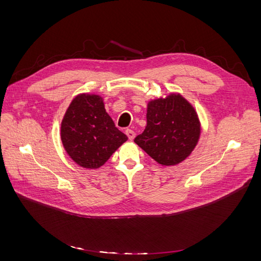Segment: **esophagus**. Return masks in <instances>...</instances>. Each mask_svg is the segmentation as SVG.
Returning <instances> with one entry per match:
<instances>
[{
	"label": "esophagus",
	"mask_w": 261,
	"mask_h": 261,
	"mask_svg": "<svg viewBox=\"0 0 261 261\" xmlns=\"http://www.w3.org/2000/svg\"><path fill=\"white\" fill-rule=\"evenodd\" d=\"M125 134H126V135H127V137H128L129 140H133L134 138H135V132H134L133 129L127 128V129L125 130Z\"/></svg>",
	"instance_id": "esophagus-1"
}]
</instances>
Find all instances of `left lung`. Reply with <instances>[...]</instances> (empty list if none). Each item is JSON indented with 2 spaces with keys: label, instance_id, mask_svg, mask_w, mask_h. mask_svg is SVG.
<instances>
[{
  "label": "left lung",
  "instance_id": "1",
  "mask_svg": "<svg viewBox=\"0 0 261 261\" xmlns=\"http://www.w3.org/2000/svg\"><path fill=\"white\" fill-rule=\"evenodd\" d=\"M200 135L194 108L179 94L150 101L147 126L134 141L162 165H175L192 153Z\"/></svg>",
  "mask_w": 261,
  "mask_h": 261
}]
</instances>
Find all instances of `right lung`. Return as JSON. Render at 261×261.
Instances as JSON below:
<instances>
[{"label":"right lung","instance_id":"right-lung-1","mask_svg":"<svg viewBox=\"0 0 261 261\" xmlns=\"http://www.w3.org/2000/svg\"><path fill=\"white\" fill-rule=\"evenodd\" d=\"M61 138L68 155L83 168L103 165L127 140L106 112L97 94H80L69 105L61 125Z\"/></svg>","mask_w":261,"mask_h":261}]
</instances>
